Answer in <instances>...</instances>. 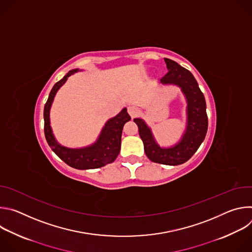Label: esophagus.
I'll return each mask as SVG.
<instances>
[{
    "mask_svg": "<svg viewBox=\"0 0 252 252\" xmlns=\"http://www.w3.org/2000/svg\"><path fill=\"white\" fill-rule=\"evenodd\" d=\"M127 113L131 118H134L138 114V109L134 105H129L127 106Z\"/></svg>",
    "mask_w": 252,
    "mask_h": 252,
    "instance_id": "esophagus-1",
    "label": "esophagus"
}]
</instances>
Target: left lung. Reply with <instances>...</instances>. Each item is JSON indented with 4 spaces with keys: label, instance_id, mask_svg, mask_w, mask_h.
<instances>
[{
    "label": "left lung",
    "instance_id": "8db88e82",
    "mask_svg": "<svg viewBox=\"0 0 252 252\" xmlns=\"http://www.w3.org/2000/svg\"><path fill=\"white\" fill-rule=\"evenodd\" d=\"M167 74L160 79L162 85H174L181 88L187 100V126L177 143L172 147L162 148L156 140L152 128L142 119H134L138 133L143 142L147 157L154 162L166 165H178L188 161L198 150L204 140L208 120L206 103L196 80L189 70L176 62L165 59Z\"/></svg>",
    "mask_w": 252,
    "mask_h": 252
}]
</instances>
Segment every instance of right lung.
I'll use <instances>...</instances> for the list:
<instances>
[{"instance_id":"add662e5","label":"right lung","mask_w":252,"mask_h":252,"mask_svg":"<svg viewBox=\"0 0 252 252\" xmlns=\"http://www.w3.org/2000/svg\"><path fill=\"white\" fill-rule=\"evenodd\" d=\"M78 71H80L79 68L69 70L61 81L53 87L44 109L45 136L52 151L67 165L77 169L98 168L107 163H112L118 158L121 152L123 128L125 124L130 121V117L125 107L120 114L104 124L97 139L91 146L81 149H69L60 145L53 133L51 126V107L56 94L61 87L66 82L68 77L78 73Z\"/></svg>"}]
</instances>
